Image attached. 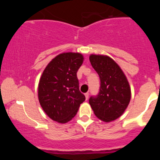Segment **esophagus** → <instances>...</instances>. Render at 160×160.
Here are the masks:
<instances>
[{
    "label": "esophagus",
    "instance_id": "1",
    "mask_svg": "<svg viewBox=\"0 0 160 160\" xmlns=\"http://www.w3.org/2000/svg\"><path fill=\"white\" fill-rule=\"evenodd\" d=\"M89 92H86V93H85V97H86V100H87V99L89 98Z\"/></svg>",
    "mask_w": 160,
    "mask_h": 160
}]
</instances>
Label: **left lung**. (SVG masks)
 Instances as JSON below:
<instances>
[{
  "instance_id": "1",
  "label": "left lung",
  "mask_w": 160,
  "mask_h": 160,
  "mask_svg": "<svg viewBox=\"0 0 160 160\" xmlns=\"http://www.w3.org/2000/svg\"><path fill=\"white\" fill-rule=\"evenodd\" d=\"M100 78V89L89 102L95 115L104 122L117 120L124 113L131 99V89L126 75L111 58L103 55L89 56Z\"/></svg>"
}]
</instances>
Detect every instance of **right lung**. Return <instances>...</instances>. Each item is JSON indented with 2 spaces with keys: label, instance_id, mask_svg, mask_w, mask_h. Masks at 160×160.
Masks as SVG:
<instances>
[{
  "label": "right lung",
  "instance_id": "obj_1",
  "mask_svg": "<svg viewBox=\"0 0 160 160\" xmlns=\"http://www.w3.org/2000/svg\"><path fill=\"white\" fill-rule=\"evenodd\" d=\"M82 62L80 53L64 52L55 57L43 71L38 85V98L52 120L66 123L72 120L85 101L77 77Z\"/></svg>",
  "mask_w": 160,
  "mask_h": 160
}]
</instances>
